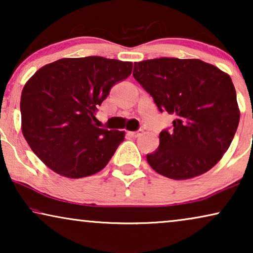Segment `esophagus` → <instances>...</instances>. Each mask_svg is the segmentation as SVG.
<instances>
[{
    "label": "esophagus",
    "mask_w": 253,
    "mask_h": 253,
    "mask_svg": "<svg viewBox=\"0 0 253 253\" xmlns=\"http://www.w3.org/2000/svg\"><path fill=\"white\" fill-rule=\"evenodd\" d=\"M140 134H141V130H139V131H132V132H129V136L132 137V138L139 137Z\"/></svg>",
    "instance_id": "obj_1"
}]
</instances>
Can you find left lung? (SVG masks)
<instances>
[{
	"instance_id": "obj_1",
	"label": "left lung",
	"mask_w": 253,
	"mask_h": 253,
	"mask_svg": "<svg viewBox=\"0 0 253 253\" xmlns=\"http://www.w3.org/2000/svg\"><path fill=\"white\" fill-rule=\"evenodd\" d=\"M133 77L160 112L175 116L172 130L160 132L148 165L171 179L209 171L229 148L240 122L229 75L206 62L160 57L134 62Z\"/></svg>"
}]
</instances>
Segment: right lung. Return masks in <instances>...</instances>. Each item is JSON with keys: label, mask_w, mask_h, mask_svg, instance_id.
<instances>
[{"label": "right lung", "mask_w": 253, "mask_h": 253, "mask_svg": "<svg viewBox=\"0 0 253 253\" xmlns=\"http://www.w3.org/2000/svg\"><path fill=\"white\" fill-rule=\"evenodd\" d=\"M131 71L132 62L101 56L61 58L40 68L20 96L22 131L34 154L69 178L105 168L126 133L100 129L95 113Z\"/></svg>", "instance_id": "add662e5"}]
</instances>
